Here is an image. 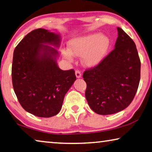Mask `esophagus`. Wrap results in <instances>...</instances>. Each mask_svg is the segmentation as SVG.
Instances as JSON below:
<instances>
[{
    "label": "esophagus",
    "mask_w": 152,
    "mask_h": 152,
    "mask_svg": "<svg viewBox=\"0 0 152 152\" xmlns=\"http://www.w3.org/2000/svg\"><path fill=\"white\" fill-rule=\"evenodd\" d=\"M75 74H76V78H81L82 75H81V73H80V71L76 70V71L75 72Z\"/></svg>",
    "instance_id": "obj_1"
}]
</instances>
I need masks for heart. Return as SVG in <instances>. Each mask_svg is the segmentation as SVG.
Listing matches in <instances>:
<instances>
[{"instance_id": "b5f03b06", "label": "heart", "mask_w": 152, "mask_h": 152, "mask_svg": "<svg viewBox=\"0 0 152 152\" xmlns=\"http://www.w3.org/2000/svg\"><path fill=\"white\" fill-rule=\"evenodd\" d=\"M110 47L111 41L107 36L91 33L72 38L68 42L69 50L64 49L62 55L69 61H73L74 55L83 57L84 66L95 67L103 61Z\"/></svg>"}]
</instances>
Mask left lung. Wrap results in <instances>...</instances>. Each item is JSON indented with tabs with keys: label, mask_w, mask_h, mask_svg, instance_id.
<instances>
[{
	"label": "left lung",
	"mask_w": 152,
	"mask_h": 152,
	"mask_svg": "<svg viewBox=\"0 0 152 152\" xmlns=\"http://www.w3.org/2000/svg\"><path fill=\"white\" fill-rule=\"evenodd\" d=\"M117 30L114 49L99 65L83 74L88 105L100 115L115 114L128 107L140 81L141 61L136 45L122 29Z\"/></svg>",
	"instance_id": "1"
}]
</instances>
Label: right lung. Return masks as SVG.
I'll return each instance as SVG.
<instances>
[{
  "label": "right lung",
  "instance_id": "1",
  "mask_svg": "<svg viewBox=\"0 0 152 152\" xmlns=\"http://www.w3.org/2000/svg\"><path fill=\"white\" fill-rule=\"evenodd\" d=\"M60 42L58 34L38 28L28 34L14 50V91L23 109L36 116L49 118L58 114L76 79L74 69L62 70L57 65L59 53L55 48L58 49Z\"/></svg>",
  "mask_w": 152,
  "mask_h": 152
}]
</instances>
